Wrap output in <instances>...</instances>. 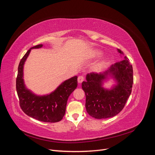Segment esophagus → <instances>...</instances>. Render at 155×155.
Segmentation results:
<instances>
[{"instance_id": "esophagus-1", "label": "esophagus", "mask_w": 155, "mask_h": 155, "mask_svg": "<svg viewBox=\"0 0 155 155\" xmlns=\"http://www.w3.org/2000/svg\"><path fill=\"white\" fill-rule=\"evenodd\" d=\"M84 81V77L82 76H79L78 78V81L79 83H81Z\"/></svg>"}]
</instances>
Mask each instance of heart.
I'll list each match as a JSON object with an SVG mask.
<instances>
[{"instance_id":"obj_1","label":"heart","mask_w":155,"mask_h":155,"mask_svg":"<svg viewBox=\"0 0 155 155\" xmlns=\"http://www.w3.org/2000/svg\"><path fill=\"white\" fill-rule=\"evenodd\" d=\"M102 55V51L100 50H95L92 51L91 53V57L93 58H96L100 57ZM108 61H109V59L107 58H104V59H102L101 60H100L99 62L97 63V64H96V68L97 69H100L102 67H104L105 65H106L108 63Z\"/></svg>"}]
</instances>
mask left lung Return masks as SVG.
I'll return each instance as SVG.
<instances>
[{
	"label": "left lung",
	"instance_id": "left-lung-1",
	"mask_svg": "<svg viewBox=\"0 0 155 155\" xmlns=\"http://www.w3.org/2000/svg\"><path fill=\"white\" fill-rule=\"evenodd\" d=\"M118 51L124 54L120 49ZM107 77L114 78L117 81V85L110 89L102 86ZM86 79L82 83V88L85 93V107L88 114L96 119L111 118L124 109L132 91L133 67L125 56L123 60L111 65L104 72L88 74Z\"/></svg>",
	"mask_w": 155,
	"mask_h": 155
}]
</instances>
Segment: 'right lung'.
<instances>
[{
  "label": "right lung",
  "instance_id": "obj_1",
  "mask_svg": "<svg viewBox=\"0 0 155 155\" xmlns=\"http://www.w3.org/2000/svg\"><path fill=\"white\" fill-rule=\"evenodd\" d=\"M43 45H36L27 51L18 64L16 79V90L20 107L26 114L44 122L55 123L61 121L65 114L69 96L78 86V76L63 82L50 94L37 96L26 88L23 79V67L31 49L39 48Z\"/></svg>",
  "mask_w": 155,
  "mask_h": 155
}]
</instances>
